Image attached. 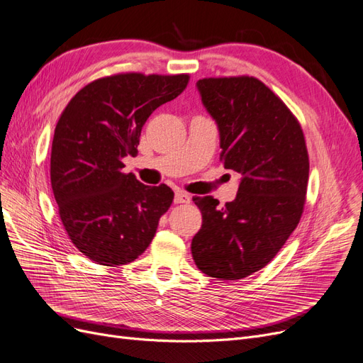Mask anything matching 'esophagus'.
<instances>
[{"instance_id":"34e87169","label":"esophagus","mask_w":363,"mask_h":363,"mask_svg":"<svg viewBox=\"0 0 363 363\" xmlns=\"http://www.w3.org/2000/svg\"><path fill=\"white\" fill-rule=\"evenodd\" d=\"M174 203H190L191 202V196L185 191H177L174 193Z\"/></svg>"}]
</instances>
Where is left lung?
<instances>
[{"label":"left lung","instance_id":"8db88e82","mask_svg":"<svg viewBox=\"0 0 363 363\" xmlns=\"http://www.w3.org/2000/svg\"><path fill=\"white\" fill-rule=\"evenodd\" d=\"M196 85L220 131V158L240 182L223 208L212 196L193 197L203 221L191 254L208 277L240 279L269 263L299 224L310 173L303 131L256 77H206Z\"/></svg>","mask_w":363,"mask_h":363}]
</instances>
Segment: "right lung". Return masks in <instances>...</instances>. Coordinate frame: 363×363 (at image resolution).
I'll return each mask as SVG.
<instances>
[{
	"label": "right lung",
	"instance_id": "1",
	"mask_svg": "<svg viewBox=\"0 0 363 363\" xmlns=\"http://www.w3.org/2000/svg\"><path fill=\"white\" fill-rule=\"evenodd\" d=\"M189 74L121 73L94 80L65 106L52 140L50 184L74 247L99 264L121 266L151 244L173 202L166 184L124 173L151 113L186 88Z\"/></svg>",
	"mask_w": 363,
	"mask_h": 363
}]
</instances>
